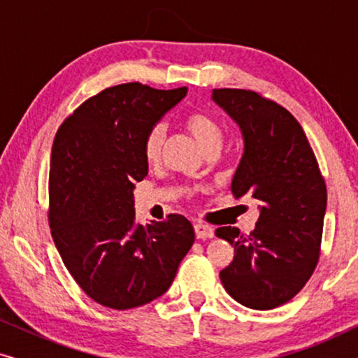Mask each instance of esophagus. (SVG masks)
<instances>
[{
    "instance_id": "34e87169",
    "label": "esophagus",
    "mask_w": 358,
    "mask_h": 358,
    "mask_svg": "<svg viewBox=\"0 0 358 358\" xmlns=\"http://www.w3.org/2000/svg\"><path fill=\"white\" fill-rule=\"evenodd\" d=\"M194 229H195V236L200 239H207V238L213 236V228L208 227V224H205V223H195Z\"/></svg>"
}]
</instances>
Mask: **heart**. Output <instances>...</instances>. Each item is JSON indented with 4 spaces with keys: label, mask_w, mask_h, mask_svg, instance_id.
Here are the masks:
<instances>
[{
    "label": "heart",
    "mask_w": 358,
    "mask_h": 358,
    "mask_svg": "<svg viewBox=\"0 0 358 358\" xmlns=\"http://www.w3.org/2000/svg\"><path fill=\"white\" fill-rule=\"evenodd\" d=\"M184 127L189 130V134L194 136L195 141L200 145V148L207 151L210 148H220L223 140V130L217 120L212 115L203 110H190L184 117ZM164 143V127L153 125L146 131L141 141V151H143L145 159L148 163H156L161 156Z\"/></svg>",
    "instance_id": "b5f03b06"
}]
</instances>
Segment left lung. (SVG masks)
I'll return each instance as SVG.
<instances>
[{"label":"left lung","instance_id":"1","mask_svg":"<svg viewBox=\"0 0 358 358\" xmlns=\"http://www.w3.org/2000/svg\"><path fill=\"white\" fill-rule=\"evenodd\" d=\"M212 97L244 138L231 192L261 203L254 231H215L234 248L220 280L241 305L272 310L305 287L320 261L326 182L305 131L285 107L251 90L222 87Z\"/></svg>","mask_w":358,"mask_h":358}]
</instances>
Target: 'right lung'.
Returning a JSON list of instances; mask_svg holds the SVG:
<instances>
[{"mask_svg":"<svg viewBox=\"0 0 358 358\" xmlns=\"http://www.w3.org/2000/svg\"><path fill=\"white\" fill-rule=\"evenodd\" d=\"M187 87L141 83L106 87L63 120L52 146L48 223L68 272L91 300L112 310L153 301L192 248V223L171 213L135 224L134 189L148 174L146 131Z\"/></svg>","mask_w":358,"mask_h":358,"instance_id":"add662e5","label":"right lung"}]
</instances>
